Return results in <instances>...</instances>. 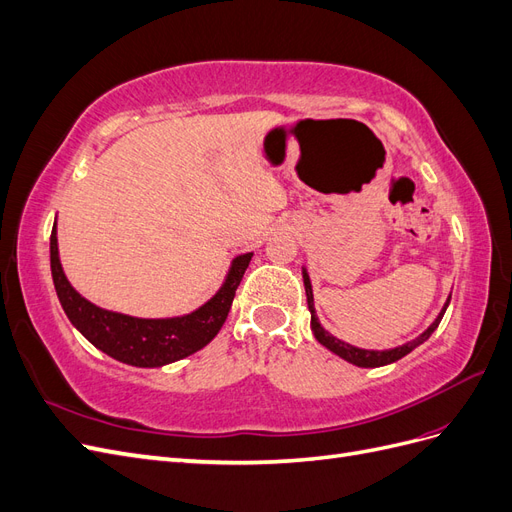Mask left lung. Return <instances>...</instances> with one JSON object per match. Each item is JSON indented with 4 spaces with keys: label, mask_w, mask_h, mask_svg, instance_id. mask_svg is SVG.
Listing matches in <instances>:
<instances>
[{
    "label": "left lung",
    "mask_w": 512,
    "mask_h": 512,
    "mask_svg": "<svg viewBox=\"0 0 512 512\" xmlns=\"http://www.w3.org/2000/svg\"><path fill=\"white\" fill-rule=\"evenodd\" d=\"M303 284H305V294H307V307H309V312H312V331H314L318 342L324 348H329L331 352H335L337 356H342L344 361H348L352 365H359V367H382V365L395 363V361L401 359V356H406L408 352H412L416 346H421L423 342H427V339L431 337V333L438 329V324H440V320H442V316L446 312V307H448V303H451V297H448L444 307H442L440 316L433 320V324L423 335H418L416 339H412V342L399 346V348H393V350H382V352L380 350H363V348H354V346L342 342V339H337L329 331L322 329V324L318 322L316 309H314V292H312V282H309L307 271H303Z\"/></svg>",
    "instance_id": "1"
}]
</instances>
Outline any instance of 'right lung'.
<instances>
[{
  "instance_id": "1",
  "label": "right lung",
  "mask_w": 512,
  "mask_h": 512,
  "mask_svg": "<svg viewBox=\"0 0 512 512\" xmlns=\"http://www.w3.org/2000/svg\"><path fill=\"white\" fill-rule=\"evenodd\" d=\"M250 260L252 254L232 260L224 286L196 312L181 318L145 320L106 312L83 299L61 271L55 226L51 232V273L66 316L96 348L121 363L136 367H162L205 348L226 322L232 299H235Z\"/></svg>"
}]
</instances>
